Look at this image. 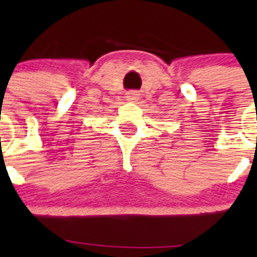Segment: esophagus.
Here are the masks:
<instances>
[{
    "mask_svg": "<svg viewBox=\"0 0 257 257\" xmlns=\"http://www.w3.org/2000/svg\"><path fill=\"white\" fill-rule=\"evenodd\" d=\"M140 99V94L139 91H136V90H131V91H127L126 92V100L127 101H138Z\"/></svg>",
    "mask_w": 257,
    "mask_h": 257,
    "instance_id": "esophagus-1",
    "label": "esophagus"
}]
</instances>
